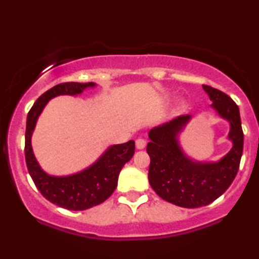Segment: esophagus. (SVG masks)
<instances>
[{
    "label": "esophagus",
    "mask_w": 259,
    "mask_h": 259,
    "mask_svg": "<svg viewBox=\"0 0 259 259\" xmlns=\"http://www.w3.org/2000/svg\"><path fill=\"white\" fill-rule=\"evenodd\" d=\"M146 147V141L143 139H138L136 140V148L138 149H143Z\"/></svg>",
    "instance_id": "34e87169"
}]
</instances>
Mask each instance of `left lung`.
Returning a JSON list of instances; mask_svg holds the SVG:
<instances>
[{
  "mask_svg": "<svg viewBox=\"0 0 259 259\" xmlns=\"http://www.w3.org/2000/svg\"><path fill=\"white\" fill-rule=\"evenodd\" d=\"M202 88L212 101L211 106L230 124L228 138L233 147L228 154L214 163H201L183 153L177 138L191 120L189 114L153 127L148 134L149 185L161 199L187 208L206 206L229 188L238 174L244 148L238 105L219 89L210 85Z\"/></svg>",
  "mask_w": 259,
  "mask_h": 259,
  "instance_id": "8db88e82",
  "label": "left lung"
}]
</instances>
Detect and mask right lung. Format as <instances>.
Returning <instances> with one entry per match:
<instances>
[{
    "label": "right lung",
    "instance_id": "obj_1",
    "mask_svg": "<svg viewBox=\"0 0 259 259\" xmlns=\"http://www.w3.org/2000/svg\"><path fill=\"white\" fill-rule=\"evenodd\" d=\"M95 83H60L47 90L29 111L25 133V160L27 170L40 194L53 204L67 210L82 211L104 202L116 189L118 176L124 164L135 153V142L130 140L107 148L92 166L68 176H51L40 169L31 147V136L40 112L48 101L59 95H77Z\"/></svg>",
    "mask_w": 259,
    "mask_h": 259
}]
</instances>
